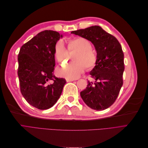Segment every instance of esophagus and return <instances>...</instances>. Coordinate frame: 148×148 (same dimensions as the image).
<instances>
[{
	"label": "esophagus",
	"mask_w": 148,
	"mask_h": 148,
	"mask_svg": "<svg viewBox=\"0 0 148 148\" xmlns=\"http://www.w3.org/2000/svg\"><path fill=\"white\" fill-rule=\"evenodd\" d=\"M74 79H70V78H66V81L67 82H73V81H74Z\"/></svg>",
	"instance_id": "1"
}]
</instances>
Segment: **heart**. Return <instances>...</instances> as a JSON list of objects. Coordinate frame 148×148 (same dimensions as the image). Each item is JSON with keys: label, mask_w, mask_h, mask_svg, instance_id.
<instances>
[{"label": "heart", "mask_w": 148, "mask_h": 148, "mask_svg": "<svg viewBox=\"0 0 148 148\" xmlns=\"http://www.w3.org/2000/svg\"><path fill=\"white\" fill-rule=\"evenodd\" d=\"M69 51L77 50L73 57L74 62L66 64L57 70L60 77L76 79L83 73L86 68L92 70L97 64V56L92 51V45L88 39L84 38H76L69 41ZM54 56L59 62H65L68 59L69 52L62 40L58 41L54 47Z\"/></svg>", "instance_id": "heart-1"}]
</instances>
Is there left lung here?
Segmentation results:
<instances>
[{"label": "left lung", "mask_w": 148, "mask_h": 148, "mask_svg": "<svg viewBox=\"0 0 148 148\" xmlns=\"http://www.w3.org/2000/svg\"><path fill=\"white\" fill-rule=\"evenodd\" d=\"M71 33L88 39L97 52V64L89 73L95 82L88 81L87 87L80 96L92 109H106L117 99L123 85L125 66L122 46L117 38L99 26L73 31Z\"/></svg>", "instance_id": "1"}]
</instances>
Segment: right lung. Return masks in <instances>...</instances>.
Masks as SVG:
<instances>
[{
    "mask_svg": "<svg viewBox=\"0 0 148 148\" xmlns=\"http://www.w3.org/2000/svg\"><path fill=\"white\" fill-rule=\"evenodd\" d=\"M62 35L57 31H41L21 46L18 56L21 92L30 105L40 110L56 104L66 82L53 73L54 47Z\"/></svg>",
    "mask_w": 148,
    "mask_h": 148,
    "instance_id": "add662e5",
    "label": "right lung"
}]
</instances>
